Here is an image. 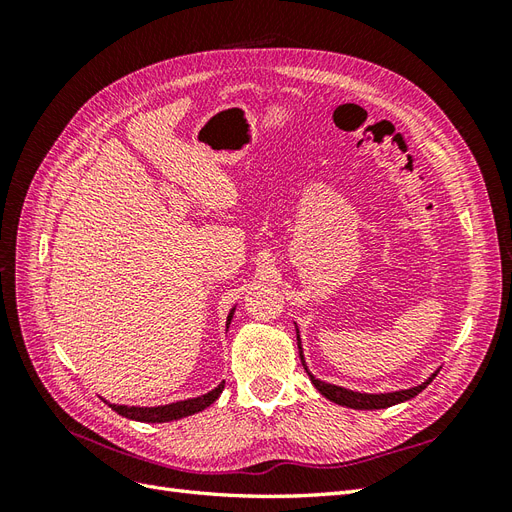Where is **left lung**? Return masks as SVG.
I'll list each match as a JSON object with an SVG mask.
<instances>
[{
    "instance_id": "obj_1",
    "label": "left lung",
    "mask_w": 512,
    "mask_h": 512,
    "mask_svg": "<svg viewBox=\"0 0 512 512\" xmlns=\"http://www.w3.org/2000/svg\"><path fill=\"white\" fill-rule=\"evenodd\" d=\"M299 333V331H297ZM297 342H299V356H301V363L307 371V365L303 361V350H301V337L297 335ZM309 380H312V384L316 386V389L320 391V395H324L327 399H331L333 404H339V406H346V408H354V410H382V408H391L395 404H401V401H408L412 397H416L418 393H421L423 389H427V384L438 376L431 374L429 380H425L423 384L418 386H412V389H406V391H395V393H356V391H348V389H342V386H335V384H327L322 382L318 378H314L312 374L307 371Z\"/></svg>"
}]
</instances>
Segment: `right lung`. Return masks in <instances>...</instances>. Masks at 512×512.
<instances>
[{
	"instance_id": "1",
	"label": "right lung",
	"mask_w": 512,
	"mask_h": 512,
	"mask_svg": "<svg viewBox=\"0 0 512 512\" xmlns=\"http://www.w3.org/2000/svg\"><path fill=\"white\" fill-rule=\"evenodd\" d=\"M232 314H235V309H230L228 320H226V329L232 320ZM224 391V382H220L215 386L213 391H209L207 395H200L194 399H185V401H177V404H168V406H156V408H138V406H115L111 404V408L126 416L132 418V421H141V423H168V421H177V418L183 416H190L196 412H203L207 406H211L215 399L220 397V393Z\"/></svg>"
}]
</instances>
